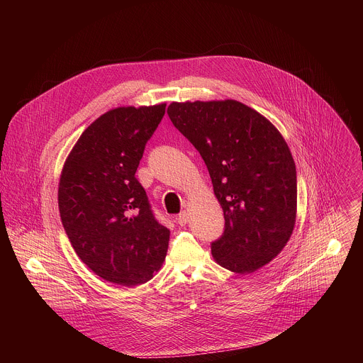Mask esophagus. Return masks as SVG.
Returning a JSON list of instances; mask_svg holds the SVG:
<instances>
[{"instance_id": "obj_1", "label": "esophagus", "mask_w": 363, "mask_h": 363, "mask_svg": "<svg viewBox=\"0 0 363 363\" xmlns=\"http://www.w3.org/2000/svg\"><path fill=\"white\" fill-rule=\"evenodd\" d=\"M188 220H189V216H188V213H181L178 217H177V221H178V224L179 225H185L186 223H188Z\"/></svg>"}]
</instances>
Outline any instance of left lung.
Segmentation results:
<instances>
[{
    "instance_id": "left-lung-1",
    "label": "left lung",
    "mask_w": 363,
    "mask_h": 363,
    "mask_svg": "<svg viewBox=\"0 0 363 363\" xmlns=\"http://www.w3.org/2000/svg\"><path fill=\"white\" fill-rule=\"evenodd\" d=\"M168 116L208 168L225 230L211 244L214 260L237 274L263 269L290 240L297 177L279 129L241 101H172Z\"/></svg>"
}]
</instances>
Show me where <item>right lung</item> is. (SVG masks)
Returning <instances> with one entry per match:
<instances>
[{
	"mask_svg": "<svg viewBox=\"0 0 363 363\" xmlns=\"http://www.w3.org/2000/svg\"><path fill=\"white\" fill-rule=\"evenodd\" d=\"M167 103L121 106L80 135L62 169L59 210L80 260L99 277L133 287L157 274L169 230L153 218L135 172Z\"/></svg>",
	"mask_w": 363,
	"mask_h": 363,
	"instance_id": "add662e5",
	"label": "right lung"
}]
</instances>
